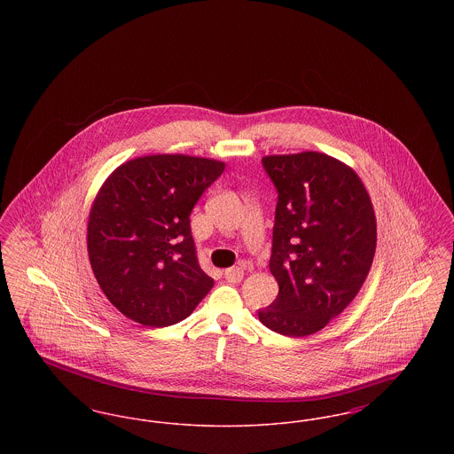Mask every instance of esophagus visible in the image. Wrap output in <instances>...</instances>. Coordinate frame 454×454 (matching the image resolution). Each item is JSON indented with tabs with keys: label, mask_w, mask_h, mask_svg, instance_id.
<instances>
[{
	"label": "esophagus",
	"mask_w": 454,
	"mask_h": 454,
	"mask_svg": "<svg viewBox=\"0 0 454 454\" xmlns=\"http://www.w3.org/2000/svg\"><path fill=\"white\" fill-rule=\"evenodd\" d=\"M224 279L228 282H233V284L241 282V279H243V269H241V267L226 269V270H224Z\"/></svg>",
	"instance_id": "esophagus-1"
}]
</instances>
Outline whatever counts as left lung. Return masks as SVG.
<instances>
[{
  "label": "left lung",
  "mask_w": 454,
  "mask_h": 454,
  "mask_svg": "<svg viewBox=\"0 0 454 454\" xmlns=\"http://www.w3.org/2000/svg\"><path fill=\"white\" fill-rule=\"evenodd\" d=\"M262 165L278 189L269 269L279 294L259 320L281 335L306 337L339 317L366 281L374 209L357 173L325 153L272 154Z\"/></svg>",
  "instance_id": "left-lung-1"
}]
</instances>
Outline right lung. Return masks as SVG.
Returning a JSON list of instances; mask_svg holds the SVG:
<instances>
[{"label": "right lung", "instance_id": "right-lung-1", "mask_svg": "<svg viewBox=\"0 0 454 454\" xmlns=\"http://www.w3.org/2000/svg\"><path fill=\"white\" fill-rule=\"evenodd\" d=\"M224 167L150 154L115 168L98 191L88 216V257L108 301L132 322L178 324L215 286L199 267L189 217Z\"/></svg>", "mask_w": 454, "mask_h": 454}]
</instances>
